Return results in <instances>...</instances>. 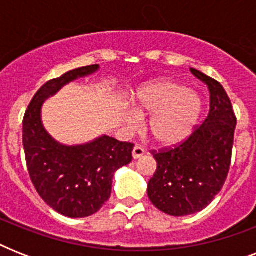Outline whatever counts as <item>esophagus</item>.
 <instances>
[{"label": "esophagus", "instance_id": "34e87169", "mask_svg": "<svg viewBox=\"0 0 256 256\" xmlns=\"http://www.w3.org/2000/svg\"><path fill=\"white\" fill-rule=\"evenodd\" d=\"M144 156V148H142V146H134V148H132V158L134 160H138V158H140V156Z\"/></svg>", "mask_w": 256, "mask_h": 256}]
</instances>
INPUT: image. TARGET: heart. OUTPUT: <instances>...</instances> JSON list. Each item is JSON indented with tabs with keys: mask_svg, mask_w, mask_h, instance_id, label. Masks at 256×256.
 <instances>
[{
	"mask_svg": "<svg viewBox=\"0 0 256 256\" xmlns=\"http://www.w3.org/2000/svg\"><path fill=\"white\" fill-rule=\"evenodd\" d=\"M136 108L140 116H153L148 124L152 140L175 144L186 140L198 124L203 102L180 82L160 80L138 90ZM124 122L132 130L140 126V118L132 112H126Z\"/></svg>",
	"mask_w": 256,
	"mask_h": 256,
	"instance_id": "heart-1",
	"label": "heart"
}]
</instances>
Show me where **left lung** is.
I'll list each match as a JSON object with an SVG mask.
<instances>
[{
  "mask_svg": "<svg viewBox=\"0 0 256 256\" xmlns=\"http://www.w3.org/2000/svg\"><path fill=\"white\" fill-rule=\"evenodd\" d=\"M210 92V112L186 140L152 150L156 171L148 195L158 210L184 216L206 208L226 182L232 156L236 116L226 90L214 78L191 69Z\"/></svg>",
  "mask_w": 256,
  "mask_h": 256,
  "instance_id": "obj_1",
  "label": "left lung"
}]
</instances>
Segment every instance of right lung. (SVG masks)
Instances as JSON below:
<instances>
[{
    "instance_id": "right-lung-1",
    "label": "right lung",
    "mask_w": 256,
    "mask_h": 256,
    "mask_svg": "<svg viewBox=\"0 0 256 256\" xmlns=\"http://www.w3.org/2000/svg\"><path fill=\"white\" fill-rule=\"evenodd\" d=\"M98 70L84 66L50 80L26 108L22 142L26 166L36 190L46 204L69 218L96 214L110 198L114 172L132 162L134 144L104 136L81 146H64L46 132L41 106L64 85Z\"/></svg>"
}]
</instances>
